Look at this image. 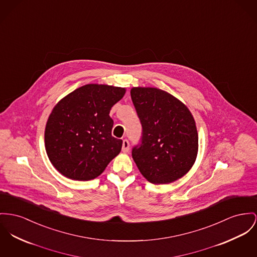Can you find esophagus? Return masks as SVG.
<instances>
[{"label": "esophagus", "instance_id": "esophagus-1", "mask_svg": "<svg viewBox=\"0 0 257 257\" xmlns=\"http://www.w3.org/2000/svg\"><path fill=\"white\" fill-rule=\"evenodd\" d=\"M128 150H130V143H128V141H127L126 139H123V140H122L121 151H122L123 153H127Z\"/></svg>", "mask_w": 257, "mask_h": 257}]
</instances>
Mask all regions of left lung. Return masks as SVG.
<instances>
[{
  "instance_id": "1",
  "label": "left lung",
  "mask_w": 257,
  "mask_h": 257,
  "mask_svg": "<svg viewBox=\"0 0 257 257\" xmlns=\"http://www.w3.org/2000/svg\"><path fill=\"white\" fill-rule=\"evenodd\" d=\"M131 95L142 124L141 144L132 153L138 170L154 184L181 178L193 167L199 148L188 107L157 87H133Z\"/></svg>"
}]
</instances>
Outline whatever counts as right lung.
<instances>
[{
  "label": "right lung",
  "instance_id": "right-lung-1",
  "mask_svg": "<svg viewBox=\"0 0 257 257\" xmlns=\"http://www.w3.org/2000/svg\"><path fill=\"white\" fill-rule=\"evenodd\" d=\"M124 93V87L88 84L56 103L46 124L45 146L62 175L94 179L120 154L122 140L112 137L109 113Z\"/></svg>",
  "mask_w": 257,
  "mask_h": 257
}]
</instances>
